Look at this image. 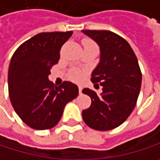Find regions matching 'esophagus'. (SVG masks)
Segmentation results:
<instances>
[{"label":"esophagus","instance_id":"34e87169","mask_svg":"<svg viewBox=\"0 0 160 160\" xmlns=\"http://www.w3.org/2000/svg\"><path fill=\"white\" fill-rule=\"evenodd\" d=\"M79 92H80V94H82V87L81 86H79Z\"/></svg>","mask_w":160,"mask_h":160}]
</instances>
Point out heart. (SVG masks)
I'll use <instances>...</instances> for the list:
<instances>
[{
    "label": "heart",
    "instance_id": "b5f03b06",
    "mask_svg": "<svg viewBox=\"0 0 160 160\" xmlns=\"http://www.w3.org/2000/svg\"><path fill=\"white\" fill-rule=\"evenodd\" d=\"M83 44H84V45H95L93 42H92V41L88 40V39H85V40L83 41ZM70 78L74 80H80V79L82 78V73L80 72V70L75 69V70H73V71L71 72Z\"/></svg>",
    "mask_w": 160,
    "mask_h": 160
}]
</instances>
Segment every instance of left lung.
<instances>
[{"label":"left lung","instance_id":"8db88e82","mask_svg":"<svg viewBox=\"0 0 160 160\" xmlns=\"http://www.w3.org/2000/svg\"><path fill=\"white\" fill-rule=\"evenodd\" d=\"M100 46L101 59L92 74V81L102 87L98 94L90 89L82 92L92 99L82 111L85 123L99 131L112 130L128 118L138 102L142 73L138 58L128 42L106 30H82Z\"/></svg>","mask_w":160,"mask_h":160}]
</instances>
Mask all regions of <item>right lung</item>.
Returning <instances> with one entry per match:
<instances>
[{
  "mask_svg": "<svg viewBox=\"0 0 160 160\" xmlns=\"http://www.w3.org/2000/svg\"><path fill=\"white\" fill-rule=\"evenodd\" d=\"M72 31L40 33L13 53L8 71L12 105L28 126L47 130L59 122L66 104L79 94L78 86L64 81L57 86L48 80L51 68L59 60V51Z\"/></svg>",
  "mask_w": 160,
  "mask_h": 160,
  "instance_id": "obj_1",
  "label": "right lung"
}]
</instances>
